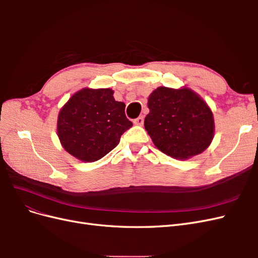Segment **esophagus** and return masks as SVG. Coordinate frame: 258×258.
<instances>
[{
  "label": "esophagus",
  "instance_id": "obj_1",
  "mask_svg": "<svg viewBox=\"0 0 258 258\" xmlns=\"http://www.w3.org/2000/svg\"><path fill=\"white\" fill-rule=\"evenodd\" d=\"M143 122H144V117L143 116H139L138 118H136L134 120V123L137 124V126H142Z\"/></svg>",
  "mask_w": 258,
  "mask_h": 258
}]
</instances>
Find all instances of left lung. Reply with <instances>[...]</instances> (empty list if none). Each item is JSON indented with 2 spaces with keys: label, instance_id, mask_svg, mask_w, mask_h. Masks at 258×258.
<instances>
[{
  "label": "left lung",
  "instance_id": "1",
  "mask_svg": "<svg viewBox=\"0 0 258 258\" xmlns=\"http://www.w3.org/2000/svg\"><path fill=\"white\" fill-rule=\"evenodd\" d=\"M144 127L159 151L185 160L205 152L214 138V117L198 93L182 87H158L147 101Z\"/></svg>",
  "mask_w": 258,
  "mask_h": 258
}]
</instances>
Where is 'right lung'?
<instances>
[{
	"label": "right lung",
	"mask_w": 258,
	"mask_h": 258,
	"mask_svg": "<svg viewBox=\"0 0 258 258\" xmlns=\"http://www.w3.org/2000/svg\"><path fill=\"white\" fill-rule=\"evenodd\" d=\"M111 88H83L61 107L57 120L62 147L73 157L93 162L110 153L132 122L123 102L115 101Z\"/></svg>",
	"instance_id": "obj_1"
}]
</instances>
